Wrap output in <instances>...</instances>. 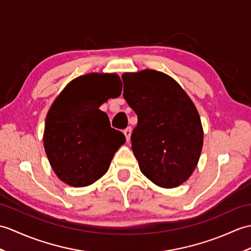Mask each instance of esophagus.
<instances>
[{
    "instance_id": "esophagus-1",
    "label": "esophagus",
    "mask_w": 251,
    "mask_h": 251,
    "mask_svg": "<svg viewBox=\"0 0 251 251\" xmlns=\"http://www.w3.org/2000/svg\"><path fill=\"white\" fill-rule=\"evenodd\" d=\"M124 135H125V137H126L127 141H129L130 135H131V128H130V127H127L126 129H124Z\"/></svg>"
}]
</instances>
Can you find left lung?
Listing matches in <instances>:
<instances>
[{"instance_id":"left-lung-1","label":"left lung","mask_w":251,"mask_h":251,"mask_svg":"<svg viewBox=\"0 0 251 251\" xmlns=\"http://www.w3.org/2000/svg\"><path fill=\"white\" fill-rule=\"evenodd\" d=\"M122 80L125 100L138 116L130 140L140 170L160 187H177L194 172L203 147L197 108L164 73L145 69Z\"/></svg>"}]
</instances>
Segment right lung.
<instances>
[{
	"label": "right lung",
	"mask_w": 251,
	"mask_h": 251,
	"mask_svg": "<svg viewBox=\"0 0 251 251\" xmlns=\"http://www.w3.org/2000/svg\"><path fill=\"white\" fill-rule=\"evenodd\" d=\"M115 74H89L69 82L46 118L44 147L55 174L64 183L83 187L108 171L114 153L124 144L99 107L120 96Z\"/></svg>",
	"instance_id": "right-lung-1"
}]
</instances>
